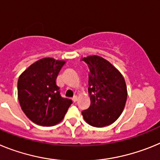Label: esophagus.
<instances>
[{
	"label": "esophagus",
	"mask_w": 160,
	"mask_h": 160,
	"mask_svg": "<svg viewBox=\"0 0 160 160\" xmlns=\"http://www.w3.org/2000/svg\"><path fill=\"white\" fill-rule=\"evenodd\" d=\"M72 100H73V102H75L78 101V97L77 96H73V98H72Z\"/></svg>",
	"instance_id": "34e87169"
}]
</instances>
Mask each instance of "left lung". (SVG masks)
<instances>
[{
  "label": "left lung",
  "instance_id": "obj_1",
  "mask_svg": "<svg viewBox=\"0 0 160 160\" xmlns=\"http://www.w3.org/2000/svg\"><path fill=\"white\" fill-rule=\"evenodd\" d=\"M89 69L88 92L90 106L82 111L85 121L95 128L111 125L118 119L125 107L128 90L119 71L99 56L82 58Z\"/></svg>",
  "mask_w": 160,
  "mask_h": 160
}]
</instances>
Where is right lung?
<instances>
[{"label": "right lung", "mask_w": 160, "mask_h": 160, "mask_svg": "<svg viewBox=\"0 0 160 160\" xmlns=\"http://www.w3.org/2000/svg\"><path fill=\"white\" fill-rule=\"evenodd\" d=\"M65 61L45 58L37 61L20 75L18 100L25 115L40 126L56 125L64 118L72 104L62 98L56 84Z\"/></svg>", "instance_id": "1"}]
</instances>
